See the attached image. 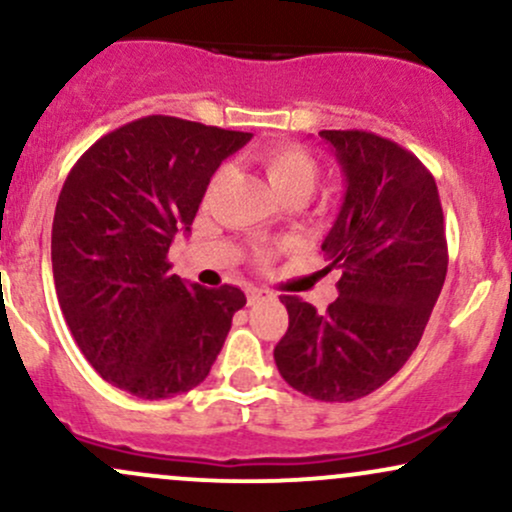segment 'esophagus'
Returning a JSON list of instances; mask_svg holds the SVG:
<instances>
[{"mask_svg": "<svg viewBox=\"0 0 512 512\" xmlns=\"http://www.w3.org/2000/svg\"><path fill=\"white\" fill-rule=\"evenodd\" d=\"M245 293H248V305H255L260 298L267 296V291H262V289H248Z\"/></svg>", "mask_w": 512, "mask_h": 512, "instance_id": "obj_1", "label": "esophagus"}]
</instances>
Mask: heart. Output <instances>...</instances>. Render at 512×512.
<instances>
[{"label":"heart","mask_w":512,"mask_h":512,"mask_svg":"<svg viewBox=\"0 0 512 512\" xmlns=\"http://www.w3.org/2000/svg\"><path fill=\"white\" fill-rule=\"evenodd\" d=\"M260 166L267 175L272 190L279 195L281 202H305L320 180V166L303 146L291 144V142H276L269 144L267 149L260 151L257 156ZM223 178V168L214 175V182ZM272 250H260L257 252V260L269 262L272 260Z\"/></svg>","instance_id":"heart-1"}]
</instances>
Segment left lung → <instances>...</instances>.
<instances>
[{
    "label": "left lung",
    "mask_w": 512,
    "mask_h": 512,
    "mask_svg": "<svg viewBox=\"0 0 512 512\" xmlns=\"http://www.w3.org/2000/svg\"><path fill=\"white\" fill-rule=\"evenodd\" d=\"M346 178L342 209L322 243L337 267V301L317 313L281 296L289 330L274 346L281 378L320 402H354L397 373L421 342L445 274L448 240L431 170L363 129H322Z\"/></svg>",
    "instance_id": "1"
}]
</instances>
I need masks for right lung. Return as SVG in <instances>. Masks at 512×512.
Instances as JSON below:
<instances>
[{
	"mask_svg": "<svg viewBox=\"0 0 512 512\" xmlns=\"http://www.w3.org/2000/svg\"><path fill=\"white\" fill-rule=\"evenodd\" d=\"M250 132L149 115L113 129L64 180L52 221L57 301L86 361L142 399H168L209 375L236 286L170 274L168 248L190 231L211 175Z\"/></svg>",
	"mask_w": 512,
	"mask_h": 512,
	"instance_id": "obj_1",
	"label": "right lung"
}]
</instances>
